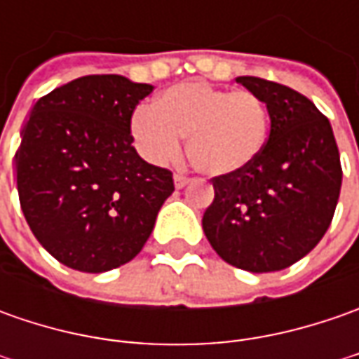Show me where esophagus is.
Segmentation results:
<instances>
[{
    "instance_id": "34e87169",
    "label": "esophagus",
    "mask_w": 359,
    "mask_h": 359,
    "mask_svg": "<svg viewBox=\"0 0 359 359\" xmlns=\"http://www.w3.org/2000/svg\"><path fill=\"white\" fill-rule=\"evenodd\" d=\"M173 182H175V187H177V189H182V187H186L187 184H189V177L184 175V173H175Z\"/></svg>"
}]
</instances>
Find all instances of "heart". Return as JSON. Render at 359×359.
I'll use <instances>...</instances> for the list:
<instances>
[{
	"mask_svg": "<svg viewBox=\"0 0 359 359\" xmlns=\"http://www.w3.org/2000/svg\"><path fill=\"white\" fill-rule=\"evenodd\" d=\"M269 114L254 91H231L205 81H186L156 97L151 109H137L131 133L145 158L177 156L187 137V156L208 175H229L250 168L268 140Z\"/></svg>",
	"mask_w": 359,
	"mask_h": 359,
	"instance_id": "b5f03b06",
	"label": "heart"
}]
</instances>
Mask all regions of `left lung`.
<instances>
[{
  "label": "left lung",
  "mask_w": 359,
  "mask_h": 359,
  "mask_svg": "<svg viewBox=\"0 0 359 359\" xmlns=\"http://www.w3.org/2000/svg\"><path fill=\"white\" fill-rule=\"evenodd\" d=\"M269 114L262 156L245 170L215 175L201 226L217 255L254 273L290 268L332 224L341 163L332 126L306 95L254 76L236 77Z\"/></svg>",
  "instance_id": "left-lung-1"
}]
</instances>
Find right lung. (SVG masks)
Listing matches in <instances>:
<instances>
[{
	"mask_svg": "<svg viewBox=\"0 0 359 359\" xmlns=\"http://www.w3.org/2000/svg\"><path fill=\"white\" fill-rule=\"evenodd\" d=\"M151 90L116 74L77 77L39 97L21 131V212L67 268L100 273L128 264L175 189L173 173L131 145V116Z\"/></svg>",
	"mask_w": 359,
	"mask_h": 359,
	"instance_id": "1",
	"label": "right lung"
}]
</instances>
